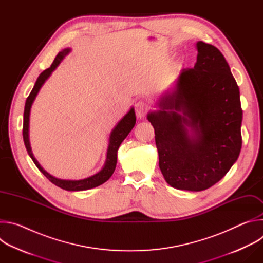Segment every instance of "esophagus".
<instances>
[{
	"label": "esophagus",
	"mask_w": 263,
	"mask_h": 263,
	"mask_svg": "<svg viewBox=\"0 0 263 263\" xmlns=\"http://www.w3.org/2000/svg\"><path fill=\"white\" fill-rule=\"evenodd\" d=\"M147 106L144 102L142 101H139L135 104V114H136V117L138 119H142L145 117L146 112H147Z\"/></svg>",
	"instance_id": "1"
}]
</instances>
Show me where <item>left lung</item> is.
<instances>
[{"label": "left lung", "instance_id": "1", "mask_svg": "<svg viewBox=\"0 0 263 263\" xmlns=\"http://www.w3.org/2000/svg\"><path fill=\"white\" fill-rule=\"evenodd\" d=\"M197 62L183 69L173 91L149 112L159 167L177 190L205 191L226 175L241 148L238 85L220 51L197 43Z\"/></svg>", "mask_w": 263, "mask_h": 263}]
</instances>
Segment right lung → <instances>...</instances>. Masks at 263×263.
Returning a JSON list of instances; mask_svg holds the SVG:
<instances>
[{
    "label": "right lung",
    "instance_id": "right-lung-1",
    "mask_svg": "<svg viewBox=\"0 0 263 263\" xmlns=\"http://www.w3.org/2000/svg\"><path fill=\"white\" fill-rule=\"evenodd\" d=\"M69 52H70V49H68V48L59 52L58 55L56 56V58L54 59L52 65L49 68H47L46 70H44L40 74V77L37 78V80L35 82V85L32 89V91L30 92L29 97L27 98L26 104H25L24 124H23V138H24V142H25L26 148L28 151V154L32 158L33 162L35 163L37 168H39L53 184H55L56 186H58V187H60V189L65 190V191L79 192V191H86V190L93 189V187H97V186L105 183L112 176V174H114V172L116 170L117 162H118V149H119L121 143L123 142V140L128 136L130 131L135 126L136 117H135L134 108L132 107L129 110L128 114L118 123V125L114 128V130L111 131L110 136H109V144H108V148H107V155H106L105 164L102 167V170L100 172H98L97 174H95L90 177H87L85 179H82V180H62V179H58V178L53 177L47 171H45L42 167V165L39 163V161H37L36 158L34 157L33 153H32V149H31L30 140H29L30 111H31L32 104H33L37 93L40 92L44 83L48 80V78L51 76V73L56 69V67L60 64V62L63 60V58Z\"/></svg>",
    "mask_w": 263,
    "mask_h": 263
}]
</instances>
